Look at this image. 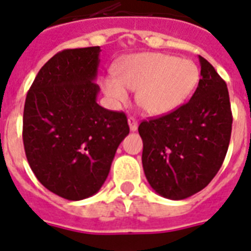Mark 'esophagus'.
I'll use <instances>...</instances> for the list:
<instances>
[{"label":"esophagus","mask_w":251,"mask_h":251,"mask_svg":"<svg viewBox=\"0 0 251 251\" xmlns=\"http://www.w3.org/2000/svg\"><path fill=\"white\" fill-rule=\"evenodd\" d=\"M127 123H128V126H130V130H131V131H136V130H138V121H136V119H135L134 116L128 117Z\"/></svg>","instance_id":"1"}]
</instances>
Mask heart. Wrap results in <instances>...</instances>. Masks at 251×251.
<instances>
[{
	"mask_svg": "<svg viewBox=\"0 0 251 251\" xmlns=\"http://www.w3.org/2000/svg\"><path fill=\"white\" fill-rule=\"evenodd\" d=\"M115 76L102 79L104 95L113 103H125L126 89L138 92L136 102L149 116H163L188 100L200 80L197 65L189 59L163 53H139L115 67Z\"/></svg>",
	"mask_w": 251,
	"mask_h": 251,
	"instance_id": "obj_1",
	"label": "heart"
}]
</instances>
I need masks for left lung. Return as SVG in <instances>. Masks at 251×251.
Segmentation results:
<instances>
[{
	"mask_svg": "<svg viewBox=\"0 0 251 251\" xmlns=\"http://www.w3.org/2000/svg\"><path fill=\"white\" fill-rule=\"evenodd\" d=\"M201 79L187 103L143 121V168L162 197L184 200L203 189L221 168L230 144L232 113L225 80L200 56Z\"/></svg>",
	"mask_w": 251,
	"mask_h": 251,
	"instance_id": "8db88e82",
	"label": "left lung"
}]
</instances>
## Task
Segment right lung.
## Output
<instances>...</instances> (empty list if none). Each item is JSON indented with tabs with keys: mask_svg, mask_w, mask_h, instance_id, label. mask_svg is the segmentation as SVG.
Masks as SVG:
<instances>
[{
	"mask_svg": "<svg viewBox=\"0 0 251 251\" xmlns=\"http://www.w3.org/2000/svg\"><path fill=\"white\" fill-rule=\"evenodd\" d=\"M100 47L67 49L35 77L24 107L23 140L35 177L69 201L96 195L130 128L124 112L97 103Z\"/></svg>",
	"mask_w": 251,
	"mask_h": 251,
	"instance_id": "obj_1",
	"label": "right lung"
}]
</instances>
